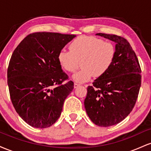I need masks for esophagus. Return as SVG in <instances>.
<instances>
[{"label":"esophagus","mask_w":151,"mask_h":151,"mask_svg":"<svg viewBox=\"0 0 151 151\" xmlns=\"http://www.w3.org/2000/svg\"><path fill=\"white\" fill-rule=\"evenodd\" d=\"M79 85H80V84H79V83L75 82V83H74V88H77L78 86H79Z\"/></svg>","instance_id":"34e87169"}]
</instances>
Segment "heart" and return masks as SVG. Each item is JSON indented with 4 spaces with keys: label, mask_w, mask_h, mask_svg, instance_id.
<instances>
[{
    "label": "heart",
    "mask_w": 151,
    "mask_h": 151,
    "mask_svg": "<svg viewBox=\"0 0 151 151\" xmlns=\"http://www.w3.org/2000/svg\"><path fill=\"white\" fill-rule=\"evenodd\" d=\"M70 50H61L58 61L68 72H75L81 64L82 68L73 76L79 82L89 81L93 75L95 77L104 75L113 63L116 53L111 42L86 35L75 38L70 43Z\"/></svg>",
    "instance_id": "heart-1"
}]
</instances>
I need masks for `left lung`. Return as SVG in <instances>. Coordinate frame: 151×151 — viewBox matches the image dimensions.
<instances>
[{
    "instance_id": "8db88e82",
    "label": "left lung",
    "mask_w": 151,
    "mask_h": 151,
    "mask_svg": "<svg viewBox=\"0 0 151 151\" xmlns=\"http://www.w3.org/2000/svg\"><path fill=\"white\" fill-rule=\"evenodd\" d=\"M96 35L116 43L115 57L109 70L87 87L84 106L93 124L109 127L120 123L133 110L141 87V70L127 40L116 35Z\"/></svg>"
}]
</instances>
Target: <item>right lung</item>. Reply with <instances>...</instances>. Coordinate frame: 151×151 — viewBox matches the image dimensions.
I'll return each instance as SVG.
<instances>
[{
	"mask_svg": "<svg viewBox=\"0 0 151 151\" xmlns=\"http://www.w3.org/2000/svg\"><path fill=\"white\" fill-rule=\"evenodd\" d=\"M75 36L33 32L13 51L7 72L10 99L19 116L32 127L45 129L55 124L74 89L58 55Z\"/></svg>",
	"mask_w": 151,
	"mask_h": 151,
	"instance_id": "obj_1",
	"label": "right lung"
}]
</instances>
